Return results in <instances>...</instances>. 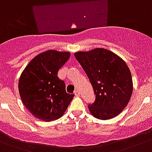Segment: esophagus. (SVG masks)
<instances>
[{
	"mask_svg": "<svg viewBox=\"0 0 152 152\" xmlns=\"http://www.w3.org/2000/svg\"><path fill=\"white\" fill-rule=\"evenodd\" d=\"M74 95H76V97H79V96L80 95V91H79L78 90H76V91H74Z\"/></svg>",
	"mask_w": 152,
	"mask_h": 152,
	"instance_id": "esophagus-1",
	"label": "esophagus"
}]
</instances>
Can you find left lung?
Wrapping results in <instances>:
<instances>
[{
	"instance_id": "1",
	"label": "left lung",
	"mask_w": 152,
	"mask_h": 152,
	"mask_svg": "<svg viewBox=\"0 0 152 152\" xmlns=\"http://www.w3.org/2000/svg\"><path fill=\"white\" fill-rule=\"evenodd\" d=\"M74 56L90 80L95 101L88 106L91 115L109 120L121 113L132 96V75L125 61L103 48L78 51Z\"/></svg>"
}]
</instances>
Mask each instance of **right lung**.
<instances>
[{"mask_svg":"<svg viewBox=\"0 0 152 152\" xmlns=\"http://www.w3.org/2000/svg\"><path fill=\"white\" fill-rule=\"evenodd\" d=\"M70 52L45 51L34 57L20 75L18 88L23 104L34 118L43 121L64 115L74 95L68 94L57 72L70 57Z\"/></svg>","mask_w":152,"mask_h":152,"instance_id":"add662e5","label":"right lung"}]
</instances>
